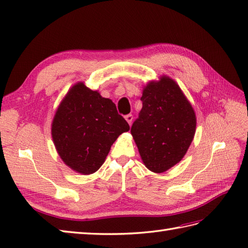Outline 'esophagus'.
<instances>
[{
  "instance_id": "34e87169",
  "label": "esophagus",
  "mask_w": 248,
  "mask_h": 248,
  "mask_svg": "<svg viewBox=\"0 0 248 248\" xmlns=\"http://www.w3.org/2000/svg\"><path fill=\"white\" fill-rule=\"evenodd\" d=\"M124 118H125V120L128 121V124H132V120H133V115H132V114H128V115H125V116H124Z\"/></svg>"
}]
</instances>
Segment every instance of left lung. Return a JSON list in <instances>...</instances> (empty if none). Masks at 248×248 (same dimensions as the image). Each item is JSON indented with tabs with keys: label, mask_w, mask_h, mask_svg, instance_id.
<instances>
[{
	"label": "left lung",
	"mask_w": 248,
	"mask_h": 248,
	"mask_svg": "<svg viewBox=\"0 0 248 248\" xmlns=\"http://www.w3.org/2000/svg\"><path fill=\"white\" fill-rule=\"evenodd\" d=\"M140 100L143 108L131 134L146 167L163 172L186 154L194 139L196 117L180 87L167 77L150 82Z\"/></svg>",
	"instance_id": "left-lung-1"
}]
</instances>
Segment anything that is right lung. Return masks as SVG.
<instances>
[{"instance_id":"right-lung-1","label":"right lung","mask_w":248,"mask_h":248,"mask_svg":"<svg viewBox=\"0 0 248 248\" xmlns=\"http://www.w3.org/2000/svg\"><path fill=\"white\" fill-rule=\"evenodd\" d=\"M129 129L112 100L78 83L56 110L52 138L65 164L89 175L101 167L110 146Z\"/></svg>"}]
</instances>
